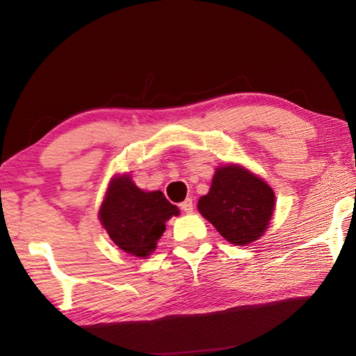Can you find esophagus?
I'll list each match as a JSON object with an SVG mask.
<instances>
[{
	"mask_svg": "<svg viewBox=\"0 0 356 356\" xmlns=\"http://www.w3.org/2000/svg\"><path fill=\"white\" fill-rule=\"evenodd\" d=\"M180 209H182V212L185 213H191L193 209H195V204H193V200H190V197H186V200L180 204Z\"/></svg>",
	"mask_w": 356,
	"mask_h": 356,
	"instance_id": "34e87169",
	"label": "esophagus"
}]
</instances>
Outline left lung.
I'll return each instance as SVG.
<instances>
[{"label":"left lung","instance_id":"left-lung-1","mask_svg":"<svg viewBox=\"0 0 356 356\" xmlns=\"http://www.w3.org/2000/svg\"><path fill=\"white\" fill-rule=\"evenodd\" d=\"M273 209V190L237 165L218 168L210 191L197 202L204 218L234 245H248L261 237Z\"/></svg>","mask_w":356,"mask_h":356}]
</instances>
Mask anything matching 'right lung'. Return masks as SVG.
<instances>
[{
    "label": "right lung",
    "mask_w": 356,
    "mask_h": 356,
    "mask_svg": "<svg viewBox=\"0 0 356 356\" xmlns=\"http://www.w3.org/2000/svg\"><path fill=\"white\" fill-rule=\"evenodd\" d=\"M99 215L120 250L146 257L165 232V222L179 215V209L161 191H143L129 176H119L111 180Z\"/></svg>",
    "instance_id": "obj_1"
}]
</instances>
